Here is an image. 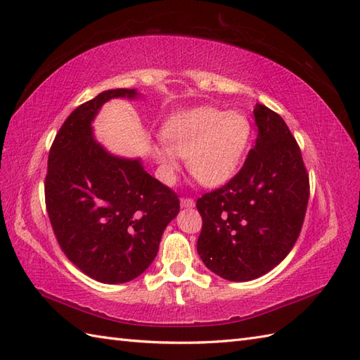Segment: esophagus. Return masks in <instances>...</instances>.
Masks as SVG:
<instances>
[{
    "label": "esophagus",
    "mask_w": 360,
    "mask_h": 360,
    "mask_svg": "<svg viewBox=\"0 0 360 360\" xmlns=\"http://www.w3.org/2000/svg\"><path fill=\"white\" fill-rule=\"evenodd\" d=\"M193 205H195L193 198H181V207L188 209V207H193Z\"/></svg>",
    "instance_id": "esophagus-1"
}]
</instances>
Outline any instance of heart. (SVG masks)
Listing matches in <instances>:
<instances>
[{
    "label": "heart",
    "mask_w": 360,
    "mask_h": 360,
    "mask_svg": "<svg viewBox=\"0 0 360 360\" xmlns=\"http://www.w3.org/2000/svg\"><path fill=\"white\" fill-rule=\"evenodd\" d=\"M252 127L243 112L201 106L174 114L160 136L167 147L155 148L164 179L172 182L179 170L178 158L187 159L190 174L202 186H223L238 170L250 141Z\"/></svg>",
    "instance_id": "b5f03b06"
}]
</instances>
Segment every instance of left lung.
Here are the masks:
<instances>
[{
	"label": "left lung",
	"instance_id": "8db88e82",
	"mask_svg": "<svg viewBox=\"0 0 360 360\" xmlns=\"http://www.w3.org/2000/svg\"><path fill=\"white\" fill-rule=\"evenodd\" d=\"M258 136L241 170L198 198V254L219 277L249 281L274 269L300 235L309 200L302 151L277 112L257 103Z\"/></svg>",
	"mask_w": 360,
	"mask_h": 360
}]
</instances>
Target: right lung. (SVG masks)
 Returning a JSON list of instances; mask_svg holds the SVG:
<instances>
[{
    "label": "right lung",
    "mask_w": 360,
    "mask_h": 360,
    "mask_svg": "<svg viewBox=\"0 0 360 360\" xmlns=\"http://www.w3.org/2000/svg\"><path fill=\"white\" fill-rule=\"evenodd\" d=\"M108 89L77 106L52 142L44 200L57 243L71 263L101 283H127L153 263L167 224L179 213L172 188L143 170L141 159L117 158L93 136L91 122Z\"/></svg>",
    "instance_id": "1"
}]
</instances>
